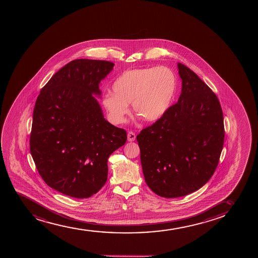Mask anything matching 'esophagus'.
I'll return each instance as SVG.
<instances>
[{
  "instance_id": "1",
  "label": "esophagus",
  "mask_w": 258,
  "mask_h": 258,
  "mask_svg": "<svg viewBox=\"0 0 258 258\" xmlns=\"http://www.w3.org/2000/svg\"><path fill=\"white\" fill-rule=\"evenodd\" d=\"M136 139V135L133 132H128L127 140L129 142H133Z\"/></svg>"
}]
</instances>
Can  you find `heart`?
I'll list each match as a JSON object with an SVG mask.
<instances>
[{
  "label": "heart",
  "mask_w": 258,
  "mask_h": 258,
  "mask_svg": "<svg viewBox=\"0 0 258 258\" xmlns=\"http://www.w3.org/2000/svg\"><path fill=\"white\" fill-rule=\"evenodd\" d=\"M177 87L175 73L167 67L134 69L123 72L104 95L102 104L110 118L123 123L132 103L137 115L147 122L160 119L171 106Z\"/></svg>",
  "instance_id": "1"
}]
</instances>
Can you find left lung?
Instances as JSON below:
<instances>
[{
  "label": "left lung",
  "instance_id": "obj_1",
  "mask_svg": "<svg viewBox=\"0 0 258 258\" xmlns=\"http://www.w3.org/2000/svg\"><path fill=\"white\" fill-rule=\"evenodd\" d=\"M177 103L137 136L145 182L157 196L181 197L207 183L219 163L225 139L219 99L187 66L177 63Z\"/></svg>",
  "mask_w": 258,
  "mask_h": 258
}]
</instances>
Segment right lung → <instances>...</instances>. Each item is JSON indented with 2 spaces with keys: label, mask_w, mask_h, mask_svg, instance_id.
Returning a JSON list of instances; mask_svg holds the SVG:
<instances>
[{
  "label": "right lung",
  "mask_w": 258,
  "mask_h": 258,
  "mask_svg": "<svg viewBox=\"0 0 258 258\" xmlns=\"http://www.w3.org/2000/svg\"><path fill=\"white\" fill-rule=\"evenodd\" d=\"M114 63L76 59L54 74L37 98L30 136L36 168L49 187L89 198L107 179V159L126 132L104 118L95 95Z\"/></svg>",
  "instance_id": "right-lung-1"
}]
</instances>
